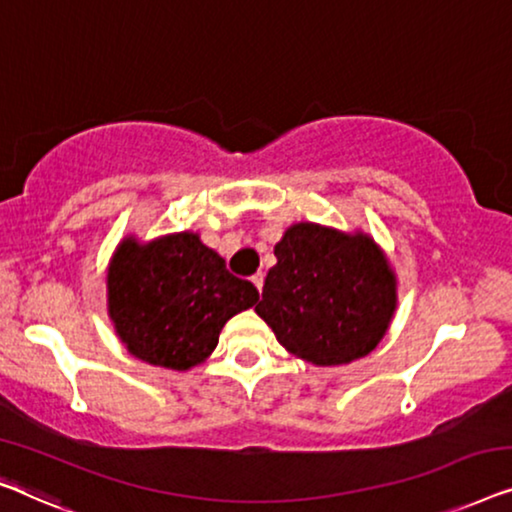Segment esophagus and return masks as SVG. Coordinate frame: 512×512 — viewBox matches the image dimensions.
I'll return each instance as SVG.
<instances>
[{"label":"esophagus","mask_w":512,"mask_h":512,"mask_svg":"<svg viewBox=\"0 0 512 512\" xmlns=\"http://www.w3.org/2000/svg\"><path fill=\"white\" fill-rule=\"evenodd\" d=\"M253 283H255V287L259 292H262V287H264V273L262 271H257L255 276H253Z\"/></svg>","instance_id":"obj_1"}]
</instances>
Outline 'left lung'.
Returning a JSON list of instances; mask_svg holds the SVG:
<instances>
[{"instance_id": "1", "label": "left lung", "mask_w": 512, "mask_h": 512, "mask_svg": "<svg viewBox=\"0 0 512 512\" xmlns=\"http://www.w3.org/2000/svg\"><path fill=\"white\" fill-rule=\"evenodd\" d=\"M259 318L292 355L318 366L369 355L397 304L394 276L369 236L301 222L273 250Z\"/></svg>"}]
</instances>
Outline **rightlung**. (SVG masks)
Instances as JSON below:
<instances>
[{
  "label": "right lung",
  "instance_id": "obj_1",
  "mask_svg": "<svg viewBox=\"0 0 512 512\" xmlns=\"http://www.w3.org/2000/svg\"><path fill=\"white\" fill-rule=\"evenodd\" d=\"M257 299V287L229 273L225 259L194 234L148 246L125 241L109 269L115 331L134 357L164 369L204 362L225 322Z\"/></svg>",
  "mask_w": 512,
  "mask_h": 512
}]
</instances>
